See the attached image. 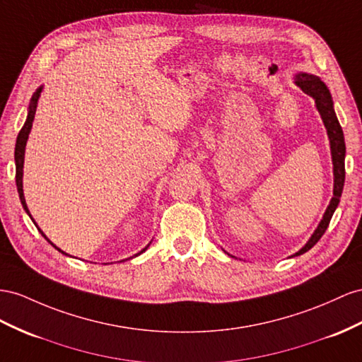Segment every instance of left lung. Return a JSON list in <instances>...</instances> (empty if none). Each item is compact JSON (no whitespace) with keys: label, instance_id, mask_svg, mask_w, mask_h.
<instances>
[{"label":"left lung","instance_id":"obj_1","mask_svg":"<svg viewBox=\"0 0 362 362\" xmlns=\"http://www.w3.org/2000/svg\"><path fill=\"white\" fill-rule=\"evenodd\" d=\"M293 82L296 87H300L305 95H309L317 105L318 113L322 119V124L327 129V137L330 144V156H332V165H333V197L330 199L329 206L324 212L321 221L318 223L317 229L313 230V234L298 252H295L292 257H298L304 252H308L315 245L318 243V240L326 233V229L330 223V218L333 212L339 205V199L342 194V188H344L346 180V168H344V159H346V142H344V133L338 122V117L333 108V99L327 86L315 75L310 73H296ZM228 254V252H226ZM229 257H234L228 254Z\"/></svg>","mask_w":362,"mask_h":362}]
</instances>
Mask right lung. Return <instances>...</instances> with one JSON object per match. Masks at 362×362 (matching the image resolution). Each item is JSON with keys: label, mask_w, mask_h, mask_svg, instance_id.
Instances as JSON below:
<instances>
[{"label": "right lung", "mask_w": 362, "mask_h": 362, "mask_svg": "<svg viewBox=\"0 0 362 362\" xmlns=\"http://www.w3.org/2000/svg\"><path fill=\"white\" fill-rule=\"evenodd\" d=\"M42 86L40 87V88H36V91L33 93V96H32V99H30V104H29V108H27V119H25V122H24V125H23V128H21V132L18 133V137H16V145H15V166H16V175H15V179H16V188H18V194H20V200H21V205H23V208H24V211L27 212V214H29V217L32 218V216H30V211H29V208H27V203H25V197H24V189H23V168H24V154H25V144H27V139H29V134H30V129H32V124H33V119H35V113H36V107H38V100H40V96H41V93H42ZM33 220V218H32ZM33 223H35V226L38 228V230L41 233V235L47 240V242L54 247V249H58V251L61 252V254H64V255H69L67 252H64L62 249H59L57 245H53L50 240L47 238V235H45L42 230H41V228L36 225V221L33 220ZM151 243V242H150ZM150 243H148L141 252L139 254H136V257L137 255H141L142 252H145L146 249H148V246H150ZM69 257H71V255H69Z\"/></svg>", "instance_id": "1"}]
</instances>
